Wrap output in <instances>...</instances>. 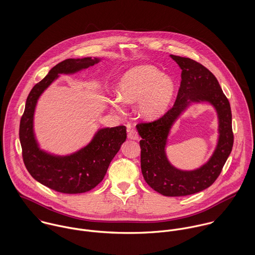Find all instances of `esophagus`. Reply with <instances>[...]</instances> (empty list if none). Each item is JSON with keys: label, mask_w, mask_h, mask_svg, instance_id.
Here are the masks:
<instances>
[{"label": "esophagus", "mask_w": 255, "mask_h": 255, "mask_svg": "<svg viewBox=\"0 0 255 255\" xmlns=\"http://www.w3.org/2000/svg\"><path fill=\"white\" fill-rule=\"evenodd\" d=\"M128 137L129 139H133V140H137L139 138V135L137 133V131L135 129H130L128 130Z\"/></svg>", "instance_id": "esophagus-1"}]
</instances>
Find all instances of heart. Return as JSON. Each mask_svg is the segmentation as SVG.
Here are the masks:
<instances>
[{"mask_svg":"<svg viewBox=\"0 0 255 255\" xmlns=\"http://www.w3.org/2000/svg\"><path fill=\"white\" fill-rule=\"evenodd\" d=\"M120 96L115 105L121 108L123 101L128 104L139 102L138 110L146 119H157L170 108L176 93L174 80L153 66L135 67L125 73L119 82Z\"/></svg>","mask_w":255,"mask_h":255,"instance_id":"obj_1","label":"heart"}]
</instances>
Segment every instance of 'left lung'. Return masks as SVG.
<instances>
[{
    "label": "left lung",
    "instance_id": "left-lung-1",
    "mask_svg": "<svg viewBox=\"0 0 255 255\" xmlns=\"http://www.w3.org/2000/svg\"><path fill=\"white\" fill-rule=\"evenodd\" d=\"M182 70V81L173 108L160 119L141 123L136 129L141 136V172L145 182L165 196H185L209 187L217 180L234 144L232 111L215 75L201 64L170 55ZM208 102L219 115V138L211 159L200 168L182 171L174 167L165 155L170 128L182 111L192 103Z\"/></svg>",
    "mask_w": 255,
    "mask_h": 255
}]
</instances>
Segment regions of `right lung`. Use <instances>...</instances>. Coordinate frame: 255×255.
I'll use <instances>...</instances> for the list:
<instances>
[{
    "instance_id": "1",
    "label": "right lung",
    "mask_w": 255,
    "mask_h": 255,
    "mask_svg": "<svg viewBox=\"0 0 255 255\" xmlns=\"http://www.w3.org/2000/svg\"><path fill=\"white\" fill-rule=\"evenodd\" d=\"M99 58L68 59L56 65L31 89L19 125L22 158L29 174L37 182L62 193L91 190L104 179L110 163L127 139L125 126L100 128L92 140L73 154L59 156L47 153L38 145L33 119L37 101L45 89L59 77L85 70L99 63Z\"/></svg>"
}]
</instances>
